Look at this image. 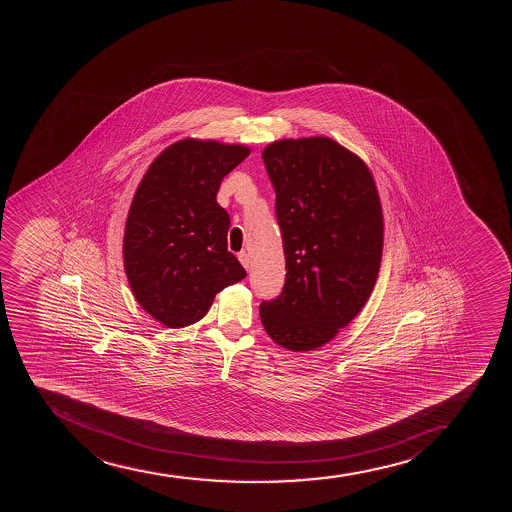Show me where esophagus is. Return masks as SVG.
I'll use <instances>...</instances> for the list:
<instances>
[{
	"mask_svg": "<svg viewBox=\"0 0 512 512\" xmlns=\"http://www.w3.org/2000/svg\"><path fill=\"white\" fill-rule=\"evenodd\" d=\"M239 261H241L242 266H244L246 270H249V266H251V258H249V254H247L246 251L239 253Z\"/></svg>",
	"mask_w": 512,
	"mask_h": 512,
	"instance_id": "esophagus-1",
	"label": "esophagus"
}]
</instances>
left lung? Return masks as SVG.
<instances>
[{
    "label": "left lung",
    "mask_w": 512,
    "mask_h": 512,
    "mask_svg": "<svg viewBox=\"0 0 512 512\" xmlns=\"http://www.w3.org/2000/svg\"><path fill=\"white\" fill-rule=\"evenodd\" d=\"M277 193L287 261L278 299L261 302L271 340L309 352L333 340L376 285L384 218L376 183L359 155L328 136L287 138L263 150Z\"/></svg>",
    "instance_id": "left-lung-1"
}]
</instances>
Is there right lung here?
Instances as JSON below:
<instances>
[{
  "mask_svg": "<svg viewBox=\"0 0 512 512\" xmlns=\"http://www.w3.org/2000/svg\"><path fill=\"white\" fill-rule=\"evenodd\" d=\"M251 153L246 145L184 138L141 177L126 218L124 271L143 311L167 328L205 318L215 295L246 270L227 249L220 183Z\"/></svg>",
  "mask_w": 512,
  "mask_h": 512,
  "instance_id": "obj_1",
  "label": "right lung"
}]
</instances>
